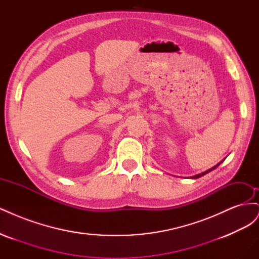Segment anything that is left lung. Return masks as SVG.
I'll use <instances>...</instances> for the list:
<instances>
[{
  "instance_id": "obj_1",
  "label": "left lung",
  "mask_w": 259,
  "mask_h": 259,
  "mask_svg": "<svg viewBox=\"0 0 259 259\" xmlns=\"http://www.w3.org/2000/svg\"><path fill=\"white\" fill-rule=\"evenodd\" d=\"M223 161H224V160H223ZM223 161H222V162H223ZM222 162H219V163H218V164H217V165H215V166H213V167H211V168H209V169H207V170H205V171H203V173H201V174H198V175H195V176H192V177H191V178H193V179H197V178H200V177H201V176H204V175H205V174H207V173H209V171H210V170H213V169H215V168H216V167H218V166H219V164H221V163H222Z\"/></svg>"
}]
</instances>
